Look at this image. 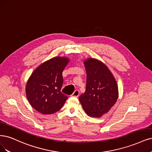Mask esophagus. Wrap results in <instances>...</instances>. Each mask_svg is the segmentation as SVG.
Returning <instances> with one entry per match:
<instances>
[{
  "label": "esophagus",
  "mask_w": 152,
  "mask_h": 152,
  "mask_svg": "<svg viewBox=\"0 0 152 152\" xmlns=\"http://www.w3.org/2000/svg\"><path fill=\"white\" fill-rule=\"evenodd\" d=\"M79 94H80L79 91L77 89V90H75V91H74V93H73V94H72V96H74V97H78V96H79Z\"/></svg>",
  "instance_id": "esophagus-1"
}]
</instances>
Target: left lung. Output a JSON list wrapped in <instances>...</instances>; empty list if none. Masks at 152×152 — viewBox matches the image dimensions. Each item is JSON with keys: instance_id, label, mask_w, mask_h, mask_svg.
Here are the masks:
<instances>
[{"instance_id": "8db88e82", "label": "left lung", "mask_w": 152, "mask_h": 152, "mask_svg": "<svg viewBox=\"0 0 152 152\" xmlns=\"http://www.w3.org/2000/svg\"><path fill=\"white\" fill-rule=\"evenodd\" d=\"M87 73L86 89L79 97L85 112L89 116L100 118L114 105L118 87L111 72L103 63L90 58L84 61Z\"/></svg>"}]
</instances>
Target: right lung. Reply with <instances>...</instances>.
Returning <instances> with one entry per match:
<instances>
[{
  "label": "right lung",
  "instance_id": "right-lung-1",
  "mask_svg": "<svg viewBox=\"0 0 152 152\" xmlns=\"http://www.w3.org/2000/svg\"><path fill=\"white\" fill-rule=\"evenodd\" d=\"M68 62L67 58L55 57L39 65L29 78L26 96L31 105L40 113L53 114L64 105L68 96L61 92L62 73Z\"/></svg>",
  "mask_w": 152,
  "mask_h": 152
}]
</instances>
